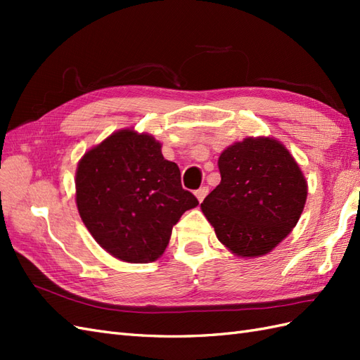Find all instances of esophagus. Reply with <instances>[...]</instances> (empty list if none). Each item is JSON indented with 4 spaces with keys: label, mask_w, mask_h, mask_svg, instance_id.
<instances>
[{
    "label": "esophagus",
    "mask_w": 360,
    "mask_h": 360,
    "mask_svg": "<svg viewBox=\"0 0 360 360\" xmlns=\"http://www.w3.org/2000/svg\"><path fill=\"white\" fill-rule=\"evenodd\" d=\"M207 193H209V188L207 187H201V188H198L196 192H195V195H196V198H198V201H202L205 196H207Z\"/></svg>",
    "instance_id": "esophagus-1"
}]
</instances>
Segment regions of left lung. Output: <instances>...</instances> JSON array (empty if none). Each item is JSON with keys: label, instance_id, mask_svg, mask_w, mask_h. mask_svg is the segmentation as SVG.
I'll return each instance as SVG.
<instances>
[{"label": "left lung", "instance_id": "obj_1", "mask_svg": "<svg viewBox=\"0 0 360 360\" xmlns=\"http://www.w3.org/2000/svg\"><path fill=\"white\" fill-rule=\"evenodd\" d=\"M221 182L201 210L217 238L238 257H259L286 238L307 202V179L272 137H246L218 159Z\"/></svg>", "mask_w": 360, "mask_h": 360}]
</instances>
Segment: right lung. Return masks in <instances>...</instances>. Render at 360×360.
I'll use <instances>...</instances> for the list:
<instances>
[{"mask_svg":"<svg viewBox=\"0 0 360 360\" xmlns=\"http://www.w3.org/2000/svg\"><path fill=\"white\" fill-rule=\"evenodd\" d=\"M150 134L119 129L86 151L75 172V201L89 233L127 263L164 254L182 213L198 205L178 165Z\"/></svg>","mask_w":360,"mask_h":360,"instance_id":"obj_1","label":"right lung"}]
</instances>
